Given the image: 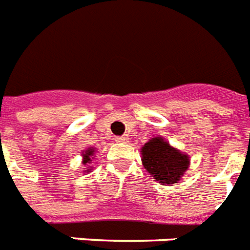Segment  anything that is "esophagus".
<instances>
[{"label": "esophagus", "instance_id": "1", "mask_svg": "<svg viewBox=\"0 0 250 250\" xmlns=\"http://www.w3.org/2000/svg\"><path fill=\"white\" fill-rule=\"evenodd\" d=\"M128 136L127 135H123V136H118V137H115V141L117 143H121V144H125V143H128Z\"/></svg>", "mask_w": 250, "mask_h": 250}]
</instances>
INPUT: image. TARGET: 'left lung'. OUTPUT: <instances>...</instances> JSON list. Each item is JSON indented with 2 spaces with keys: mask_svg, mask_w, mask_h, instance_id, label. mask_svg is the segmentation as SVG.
Segmentation results:
<instances>
[{
  "mask_svg": "<svg viewBox=\"0 0 250 250\" xmlns=\"http://www.w3.org/2000/svg\"><path fill=\"white\" fill-rule=\"evenodd\" d=\"M143 166L162 185L177 184L188 171L190 159L163 137H153L141 147Z\"/></svg>",
  "mask_w": 250,
  "mask_h": 250,
  "instance_id": "8db88e82",
  "label": "left lung"
}]
</instances>
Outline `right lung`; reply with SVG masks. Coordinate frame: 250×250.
Instances as JSON below:
<instances>
[{"mask_svg": "<svg viewBox=\"0 0 250 250\" xmlns=\"http://www.w3.org/2000/svg\"><path fill=\"white\" fill-rule=\"evenodd\" d=\"M93 154H95V149H92V147H88V149L84 151V154H83L82 157H83V164L84 166H87V164H90L91 163V159L93 158ZM91 167V166H90ZM91 169H92V167H91ZM90 168H86V171L87 172H91Z\"/></svg>", "mask_w": 250, "mask_h": 250, "instance_id": "obj_1", "label": "right lung"}]
</instances>
